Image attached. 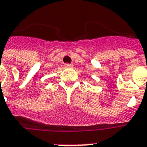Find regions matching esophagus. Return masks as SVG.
<instances>
[{"instance_id": "esophagus-1", "label": "esophagus", "mask_w": 147, "mask_h": 147, "mask_svg": "<svg viewBox=\"0 0 147 147\" xmlns=\"http://www.w3.org/2000/svg\"><path fill=\"white\" fill-rule=\"evenodd\" d=\"M65 67L67 68H71V67H72V64H69V63H65Z\"/></svg>"}]
</instances>
